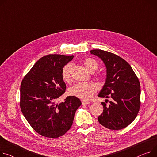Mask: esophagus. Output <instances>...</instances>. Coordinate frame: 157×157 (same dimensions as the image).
<instances>
[{
	"label": "esophagus",
	"mask_w": 157,
	"mask_h": 157,
	"mask_svg": "<svg viewBox=\"0 0 157 157\" xmlns=\"http://www.w3.org/2000/svg\"><path fill=\"white\" fill-rule=\"evenodd\" d=\"M90 102L89 101H82V105H87L89 104Z\"/></svg>",
	"instance_id": "34e87169"
}]
</instances>
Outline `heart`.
Wrapping results in <instances>:
<instances>
[{"label": "heart", "instance_id": "b5f03b06", "mask_svg": "<svg viewBox=\"0 0 157 157\" xmlns=\"http://www.w3.org/2000/svg\"><path fill=\"white\" fill-rule=\"evenodd\" d=\"M83 64L86 68L90 72H94L98 68V63L95 60L91 58H87L83 60ZM72 65L68 63L62 69V79L66 82H70L71 81V73L72 70ZM103 78L104 77L103 75L100 76ZM97 87L92 83L86 82H78L71 87L69 89V94L71 95L75 96L83 100H89L93 95L94 92H95Z\"/></svg>", "mask_w": 157, "mask_h": 157}]
</instances>
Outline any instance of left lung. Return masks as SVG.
I'll return each mask as SVG.
<instances>
[{
  "mask_svg": "<svg viewBox=\"0 0 157 157\" xmlns=\"http://www.w3.org/2000/svg\"><path fill=\"white\" fill-rule=\"evenodd\" d=\"M90 53L100 58L106 67V80L99 97L111 98L109 104L102 102L103 113L99 123L111 129L119 130L129 125L140 107V83L130 65L114 53L92 50Z\"/></svg>",
  "mask_w": 157,
  "mask_h": 157,
  "instance_id": "left-lung-1",
  "label": "left lung"
}]
</instances>
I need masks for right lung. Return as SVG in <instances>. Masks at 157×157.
<instances>
[{
	"mask_svg": "<svg viewBox=\"0 0 157 157\" xmlns=\"http://www.w3.org/2000/svg\"><path fill=\"white\" fill-rule=\"evenodd\" d=\"M73 58L74 55H46L34 65L22 80L21 111L40 135L56 138L65 134L82 104L75 96H68L63 102H58L66 89L62 69Z\"/></svg>",
	"mask_w": 157,
	"mask_h": 157,
	"instance_id": "obj_1",
	"label": "right lung"
}]
</instances>
